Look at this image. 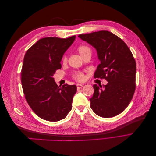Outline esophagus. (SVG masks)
Returning a JSON list of instances; mask_svg holds the SVG:
<instances>
[{
	"instance_id": "1",
	"label": "esophagus",
	"mask_w": 156,
	"mask_h": 156,
	"mask_svg": "<svg viewBox=\"0 0 156 156\" xmlns=\"http://www.w3.org/2000/svg\"><path fill=\"white\" fill-rule=\"evenodd\" d=\"M82 87H83V84H77V89L81 88Z\"/></svg>"
}]
</instances>
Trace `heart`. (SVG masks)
<instances>
[{"label": "heart", "mask_w": 156, "mask_h": 156, "mask_svg": "<svg viewBox=\"0 0 156 156\" xmlns=\"http://www.w3.org/2000/svg\"><path fill=\"white\" fill-rule=\"evenodd\" d=\"M77 49H78L79 54L81 55V56H83L84 55H85L87 53H91L90 49L88 47H87L86 45L79 46ZM62 60L63 63H66L67 60H68L67 56L66 55L63 56ZM74 77L79 81H84V75L81 72H77V73H75L74 74Z\"/></svg>", "instance_id": "b5f03b06"}]
</instances>
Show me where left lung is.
Masks as SVG:
<instances>
[{
    "label": "left lung",
    "mask_w": 156,
    "mask_h": 156,
    "mask_svg": "<svg viewBox=\"0 0 156 156\" xmlns=\"http://www.w3.org/2000/svg\"><path fill=\"white\" fill-rule=\"evenodd\" d=\"M79 37L96 49L100 64L94 77L105 79L106 85L94 84L90 107L98 116L114 117L128 106L135 90L136 62L125 42L109 31L79 34Z\"/></svg>",
    "instance_id": "obj_1"
}]
</instances>
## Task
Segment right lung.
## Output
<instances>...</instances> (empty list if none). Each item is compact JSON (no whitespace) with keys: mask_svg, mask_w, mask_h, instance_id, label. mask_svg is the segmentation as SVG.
<instances>
[{"mask_svg":"<svg viewBox=\"0 0 156 156\" xmlns=\"http://www.w3.org/2000/svg\"><path fill=\"white\" fill-rule=\"evenodd\" d=\"M75 36L68 38L48 37L37 41L26 52L21 71L23 92L29 106L41 119L57 122L65 119L72 108L77 87L56 84L53 75L72 45Z\"/></svg>","mask_w":156,"mask_h":156,"instance_id":"right-lung-1","label":"right lung"}]
</instances>
